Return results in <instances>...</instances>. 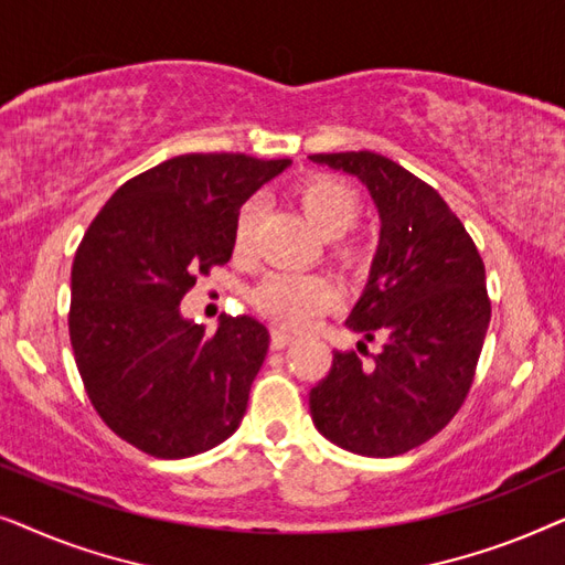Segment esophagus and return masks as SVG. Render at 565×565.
Listing matches in <instances>:
<instances>
[{
	"instance_id": "34e87169",
	"label": "esophagus",
	"mask_w": 565,
	"mask_h": 565,
	"mask_svg": "<svg viewBox=\"0 0 565 565\" xmlns=\"http://www.w3.org/2000/svg\"><path fill=\"white\" fill-rule=\"evenodd\" d=\"M292 339H296V337H292L290 331L273 329V339H269V342H273V350H282V347H288Z\"/></svg>"
}]
</instances>
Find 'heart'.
<instances>
[{
    "instance_id": "heart-1",
    "label": "heart",
    "mask_w": 565,
    "mask_h": 565,
    "mask_svg": "<svg viewBox=\"0 0 565 565\" xmlns=\"http://www.w3.org/2000/svg\"><path fill=\"white\" fill-rule=\"evenodd\" d=\"M292 198L321 236L331 238V254L344 265L358 267L370 257L373 242L367 234L352 231L362 213L358 190L331 174H311L292 188ZM259 207L244 203L234 221V254L249 257L257 234ZM342 292L337 282L319 273H275L252 290V303L262 316L282 327H308L321 313L339 306Z\"/></svg>"
}]
</instances>
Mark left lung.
I'll list each match as a JSON object with an SVG mask.
<instances>
[{
  "instance_id": "1",
  "label": "left lung",
  "mask_w": 565,
  "mask_h": 565,
  "mask_svg": "<svg viewBox=\"0 0 565 565\" xmlns=\"http://www.w3.org/2000/svg\"><path fill=\"white\" fill-rule=\"evenodd\" d=\"M311 161L360 177L383 221L370 282L347 319L383 350L373 362L334 352L308 396L311 416L344 450L393 458L435 437L468 398L491 321L483 259L439 192L396 161L373 151Z\"/></svg>"
}]
</instances>
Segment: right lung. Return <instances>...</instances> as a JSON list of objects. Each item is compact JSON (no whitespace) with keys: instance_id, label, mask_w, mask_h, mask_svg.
Wrapping results in <instances>:
<instances>
[{"instance_id":"obj_1","label":"right lung","mask_w":565,"mask_h":565,"mask_svg":"<svg viewBox=\"0 0 565 565\" xmlns=\"http://www.w3.org/2000/svg\"><path fill=\"white\" fill-rule=\"evenodd\" d=\"M288 164L184 153L120 184L89 223L72 265L68 337L99 419L141 452L190 458L242 424L269 331L221 316L205 334L180 303L231 259L244 200Z\"/></svg>"}]
</instances>
